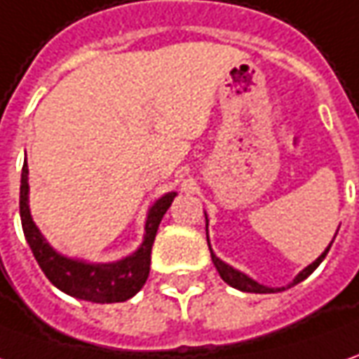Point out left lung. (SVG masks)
I'll list each match as a JSON object with an SVG mask.
<instances>
[{"label": "left lung", "mask_w": 359, "mask_h": 359, "mask_svg": "<svg viewBox=\"0 0 359 359\" xmlns=\"http://www.w3.org/2000/svg\"><path fill=\"white\" fill-rule=\"evenodd\" d=\"M206 228H208V224H206ZM206 233H208V230H206ZM208 245H210V241H208ZM332 245V243H330ZM330 245L324 250V253L316 259V262H313L309 267H304L294 279H292V283L289 285V287H292V285H297V283L304 281L311 273L323 263V259L326 257V253H328V250H330ZM210 255H212V262H214V265H216V269H218V273H220V277L224 279V281L228 283L230 287H233V289H240V291L243 292H277V291H285V287H281V289H273V287H265V285H262V283L253 281L251 277H248L245 273L238 271V269H233L231 265H228V263H224L222 259H218L216 255H214V251L210 250Z\"/></svg>", "instance_id": "1"}]
</instances>
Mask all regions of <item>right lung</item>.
Instances as JSON below:
<instances>
[{
	"instance_id": "obj_1",
	"label": "right lung",
	"mask_w": 359,
	"mask_h": 359,
	"mask_svg": "<svg viewBox=\"0 0 359 359\" xmlns=\"http://www.w3.org/2000/svg\"><path fill=\"white\" fill-rule=\"evenodd\" d=\"M29 169L27 161L21 172V190H19V214L21 226L29 243V248L35 255L39 267L43 269L46 279L57 289L67 292L70 297H76L90 302H123L141 291L149 277L151 265V248L159 230V224L169 210L177 192H169L161 196L149 208L145 220V236L143 243L135 253L114 263H88L82 259H70L67 255H60L57 250L50 248V243L43 238L29 212Z\"/></svg>"
}]
</instances>
